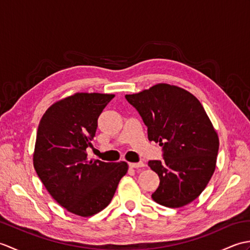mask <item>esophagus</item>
<instances>
[{
  "instance_id": "34e87169",
  "label": "esophagus",
  "mask_w": 250,
  "mask_h": 250,
  "mask_svg": "<svg viewBox=\"0 0 250 250\" xmlns=\"http://www.w3.org/2000/svg\"><path fill=\"white\" fill-rule=\"evenodd\" d=\"M129 167H133V168H139V167H145V163L144 162H131L129 163Z\"/></svg>"
}]
</instances>
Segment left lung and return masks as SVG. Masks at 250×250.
I'll return each instance as SVG.
<instances>
[{
	"label": "left lung",
	"mask_w": 250,
	"mask_h": 250,
	"mask_svg": "<svg viewBox=\"0 0 250 250\" xmlns=\"http://www.w3.org/2000/svg\"><path fill=\"white\" fill-rule=\"evenodd\" d=\"M125 99L147 125L148 140L162 146L163 160L148 162L160 178L152 200L172 208L191 203L213 176L219 149L218 134L203 106L187 90L167 83Z\"/></svg>",
	"instance_id": "8db88e82"
}]
</instances>
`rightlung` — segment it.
Listing matches in <instances>:
<instances>
[{
    "label": "right lung",
    "instance_id": "obj_1",
    "mask_svg": "<svg viewBox=\"0 0 250 250\" xmlns=\"http://www.w3.org/2000/svg\"><path fill=\"white\" fill-rule=\"evenodd\" d=\"M114 97L78 92L62 99L45 111L37 129L33 153L37 175L58 203L82 217L104 209L128 172L125 161L87 158L99 116Z\"/></svg>",
    "mask_w": 250,
    "mask_h": 250
}]
</instances>
